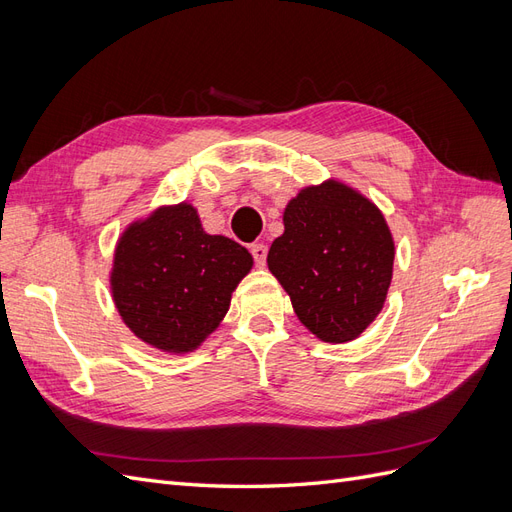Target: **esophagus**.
I'll return each instance as SVG.
<instances>
[{"mask_svg": "<svg viewBox=\"0 0 512 512\" xmlns=\"http://www.w3.org/2000/svg\"><path fill=\"white\" fill-rule=\"evenodd\" d=\"M250 252H252V256H254V262L258 267H262L267 262V245L265 243H254L252 247H250Z\"/></svg>", "mask_w": 512, "mask_h": 512, "instance_id": "esophagus-1", "label": "esophagus"}]
</instances>
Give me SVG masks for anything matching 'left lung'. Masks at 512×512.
I'll return each mask as SVG.
<instances>
[{"label": "left lung", "instance_id": "1", "mask_svg": "<svg viewBox=\"0 0 512 512\" xmlns=\"http://www.w3.org/2000/svg\"><path fill=\"white\" fill-rule=\"evenodd\" d=\"M393 258L380 209L348 185L324 181L290 200L267 262L305 327L322 342L344 344L380 314Z\"/></svg>", "mask_w": 512, "mask_h": 512}]
</instances>
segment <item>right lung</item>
Here are the masks:
<instances>
[{
    "instance_id": "right-lung-1",
    "label": "right lung",
    "mask_w": 512,
    "mask_h": 512,
    "mask_svg": "<svg viewBox=\"0 0 512 512\" xmlns=\"http://www.w3.org/2000/svg\"><path fill=\"white\" fill-rule=\"evenodd\" d=\"M252 254L207 235L192 205L162 207L123 232L111 273L119 316L145 344L190 352L215 331Z\"/></svg>"
}]
</instances>
